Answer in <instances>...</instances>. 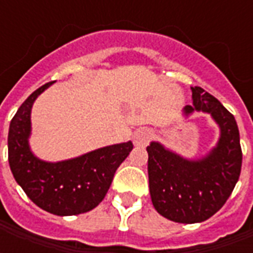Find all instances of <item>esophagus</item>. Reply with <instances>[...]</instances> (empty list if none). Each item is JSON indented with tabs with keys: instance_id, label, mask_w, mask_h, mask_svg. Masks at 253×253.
Instances as JSON below:
<instances>
[{
	"instance_id": "esophagus-1",
	"label": "esophagus",
	"mask_w": 253,
	"mask_h": 253,
	"mask_svg": "<svg viewBox=\"0 0 253 253\" xmlns=\"http://www.w3.org/2000/svg\"><path fill=\"white\" fill-rule=\"evenodd\" d=\"M152 138H153V131L150 128H146V127L139 128V130L134 132V143L137 146H145V145H148Z\"/></svg>"
}]
</instances>
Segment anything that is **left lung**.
Instances as JSON below:
<instances>
[{"mask_svg":"<svg viewBox=\"0 0 253 253\" xmlns=\"http://www.w3.org/2000/svg\"><path fill=\"white\" fill-rule=\"evenodd\" d=\"M194 111L210 114L219 127V139L210 153L188 160L152 142L148 150L150 198L163 217L180 223L206 221L225 205L239 180L243 163L240 132L234 116L201 86L191 88Z\"/></svg>","mask_w":253,"mask_h":253,"instance_id":"left-lung-1","label":"left lung"}]
</instances>
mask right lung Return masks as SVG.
I'll list each match as a JSON object with an SVG mask.
<instances>
[{
    "mask_svg": "<svg viewBox=\"0 0 253 253\" xmlns=\"http://www.w3.org/2000/svg\"><path fill=\"white\" fill-rule=\"evenodd\" d=\"M52 83L30 94L10 121L8 159L10 170L27 196L55 215H76L92 210L104 199L119 165L132 150V142L96 149L76 159L48 163L31 152V110L36 97Z\"/></svg>",
    "mask_w": 253,
    "mask_h": 253,
    "instance_id": "obj_1",
    "label": "right lung"
}]
</instances>
